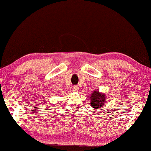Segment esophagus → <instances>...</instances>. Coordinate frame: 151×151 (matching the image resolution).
<instances>
[{
  "instance_id": "34e87169",
  "label": "esophagus",
  "mask_w": 151,
  "mask_h": 151,
  "mask_svg": "<svg viewBox=\"0 0 151 151\" xmlns=\"http://www.w3.org/2000/svg\"><path fill=\"white\" fill-rule=\"evenodd\" d=\"M72 89H73V91L76 92V91H78V86H73Z\"/></svg>"
}]
</instances>
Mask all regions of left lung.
<instances>
[{
    "instance_id": "1",
    "label": "left lung",
    "mask_w": 151,
    "mask_h": 151,
    "mask_svg": "<svg viewBox=\"0 0 151 151\" xmlns=\"http://www.w3.org/2000/svg\"><path fill=\"white\" fill-rule=\"evenodd\" d=\"M91 105L94 109H99L104 105V103L105 102L106 96L104 94H101L99 91H95L91 94Z\"/></svg>"
}]
</instances>
